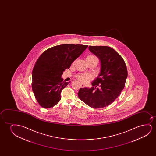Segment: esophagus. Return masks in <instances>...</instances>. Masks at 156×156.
Wrapping results in <instances>:
<instances>
[{
    "mask_svg": "<svg viewBox=\"0 0 156 156\" xmlns=\"http://www.w3.org/2000/svg\"><path fill=\"white\" fill-rule=\"evenodd\" d=\"M80 86H81V88L85 87V85H83V83H80Z\"/></svg>",
    "mask_w": 156,
    "mask_h": 156,
    "instance_id": "obj_1",
    "label": "esophagus"
}]
</instances>
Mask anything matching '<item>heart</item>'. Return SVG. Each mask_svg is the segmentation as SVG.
<instances>
[{
    "instance_id": "b5f03b06",
    "label": "heart",
    "mask_w": 156,
    "mask_h": 156,
    "mask_svg": "<svg viewBox=\"0 0 156 156\" xmlns=\"http://www.w3.org/2000/svg\"><path fill=\"white\" fill-rule=\"evenodd\" d=\"M96 58L93 55L88 56L86 58ZM76 78L79 80L83 83H87L88 82L93 79V76L90 74H79L76 76Z\"/></svg>"
}]
</instances>
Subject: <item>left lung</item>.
Wrapping results in <instances>:
<instances>
[{"instance_id":"8db88e82","label":"left lung","mask_w":156,"mask_h":156,"mask_svg":"<svg viewBox=\"0 0 156 156\" xmlns=\"http://www.w3.org/2000/svg\"><path fill=\"white\" fill-rule=\"evenodd\" d=\"M90 51L101 61V71L90 88H80L78 95L94 109L107 107L113 102L124 89L127 70L125 62L115 49L108 46H90Z\"/></svg>"}]
</instances>
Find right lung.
I'll list each match as a JSON object with an SVG mask.
<instances>
[{
	"label": "right lung",
	"mask_w": 156,
	"mask_h": 156,
	"mask_svg": "<svg viewBox=\"0 0 156 156\" xmlns=\"http://www.w3.org/2000/svg\"><path fill=\"white\" fill-rule=\"evenodd\" d=\"M87 47L80 44H62L51 47L41 54L32 73V91L41 107L50 108L60 102L61 91L69 83L63 81V71L70 68Z\"/></svg>",
	"instance_id": "right-lung-1"
}]
</instances>
